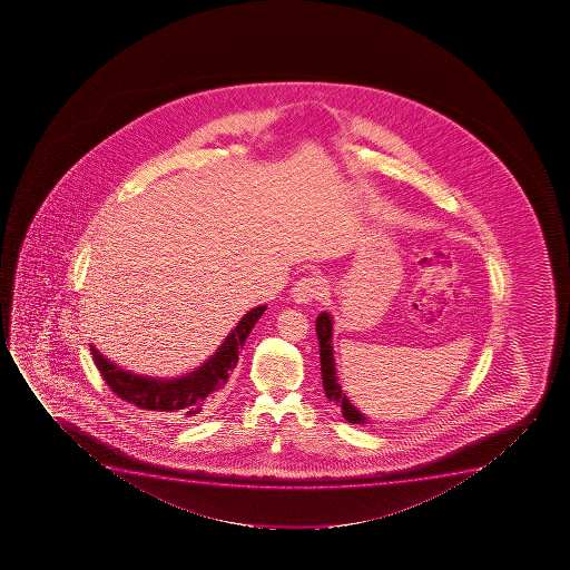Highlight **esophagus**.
<instances>
[{"label": "esophagus", "instance_id": "esophagus-1", "mask_svg": "<svg viewBox=\"0 0 570 570\" xmlns=\"http://www.w3.org/2000/svg\"><path fill=\"white\" fill-rule=\"evenodd\" d=\"M324 292H326V282L322 281L321 276H308L295 284L292 297L295 303L315 302L321 299Z\"/></svg>", "mask_w": 570, "mask_h": 570}]
</instances>
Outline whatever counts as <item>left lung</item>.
I'll return each mask as SVG.
<instances>
[{"instance_id":"obj_1","label":"left lung","mask_w":570,"mask_h":570,"mask_svg":"<svg viewBox=\"0 0 570 570\" xmlns=\"http://www.w3.org/2000/svg\"><path fill=\"white\" fill-rule=\"evenodd\" d=\"M332 332H334V318L328 313H321L316 316V335H318V345H321V372L322 385L324 393L328 396V401L335 402L342 414L348 423H370L368 417L362 414L361 410L353 406V402L348 401L347 395L342 391V383L337 380L335 372L334 347H332Z\"/></svg>"}]
</instances>
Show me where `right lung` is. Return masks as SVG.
I'll use <instances>...</instances> for the list:
<instances>
[{
    "label": "right lung",
    "instance_id": "right-lung-1",
    "mask_svg": "<svg viewBox=\"0 0 570 570\" xmlns=\"http://www.w3.org/2000/svg\"><path fill=\"white\" fill-rule=\"evenodd\" d=\"M265 308L267 305H259L248 311L208 361L193 372L171 377V380L134 374L129 370L120 368L116 362L108 361L94 343L89 347L102 380L107 382L108 387L112 389L115 395L120 396L121 401L129 402L141 410L195 417L204 410L215 406L222 399L228 375L238 362V353L248 340L249 332L262 318Z\"/></svg>",
    "mask_w": 570,
    "mask_h": 570
}]
</instances>
